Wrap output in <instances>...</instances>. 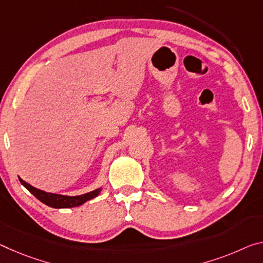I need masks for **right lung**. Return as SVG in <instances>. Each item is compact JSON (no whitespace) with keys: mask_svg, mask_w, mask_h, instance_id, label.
Segmentation results:
<instances>
[{"mask_svg":"<svg viewBox=\"0 0 263 263\" xmlns=\"http://www.w3.org/2000/svg\"><path fill=\"white\" fill-rule=\"evenodd\" d=\"M21 184H22L26 189L35 195V197L42 201L45 205H48L50 207L53 208H71V207H76L84 203L85 201L90 199H93L97 197L101 192V189L95 190L92 192H89V193L82 194V195H76V197H68V195H61V194H55V193H48V192L41 191L35 189L34 186L29 185L28 182L23 181L22 179L20 178Z\"/></svg>","mask_w":263,"mask_h":263,"instance_id":"right-lung-1","label":"right lung"}]
</instances>
